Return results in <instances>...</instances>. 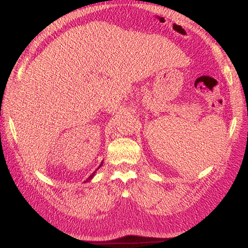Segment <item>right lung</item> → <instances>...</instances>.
<instances>
[{
    "label": "right lung",
    "instance_id": "right-lung-1",
    "mask_svg": "<svg viewBox=\"0 0 248 248\" xmlns=\"http://www.w3.org/2000/svg\"><path fill=\"white\" fill-rule=\"evenodd\" d=\"M101 165H102V164H100V166H101ZM100 166H99V167H100ZM99 167H98V168H99ZM94 172H96V171H93V172L92 173V175H91V176H89V177L87 178V181H88V180H91V179H92V178L93 177V175H94Z\"/></svg>",
    "mask_w": 248,
    "mask_h": 248
}]
</instances>
